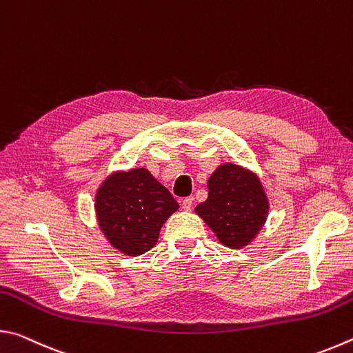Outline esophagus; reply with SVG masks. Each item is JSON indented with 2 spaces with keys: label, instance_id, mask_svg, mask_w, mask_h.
Wrapping results in <instances>:
<instances>
[{
  "label": "esophagus",
  "instance_id": "esophagus-1",
  "mask_svg": "<svg viewBox=\"0 0 353 353\" xmlns=\"http://www.w3.org/2000/svg\"><path fill=\"white\" fill-rule=\"evenodd\" d=\"M193 201H194V198L193 196H188V198H185L183 201H182V208L183 210H191V207H193Z\"/></svg>",
  "mask_w": 353,
  "mask_h": 353
}]
</instances>
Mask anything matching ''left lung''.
Listing matches in <instances>:
<instances>
[{"label":"left lung","mask_w":353,"mask_h":353,"mask_svg":"<svg viewBox=\"0 0 353 353\" xmlns=\"http://www.w3.org/2000/svg\"><path fill=\"white\" fill-rule=\"evenodd\" d=\"M208 198L194 208L225 248L243 249L265 225L270 201L259 176L223 163L208 179Z\"/></svg>","instance_id":"8db88e82"}]
</instances>
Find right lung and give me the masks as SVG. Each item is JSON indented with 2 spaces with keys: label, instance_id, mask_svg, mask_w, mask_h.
<instances>
[{
  "label": "right lung",
  "instance_id": "right-lung-1",
  "mask_svg": "<svg viewBox=\"0 0 353 353\" xmlns=\"http://www.w3.org/2000/svg\"><path fill=\"white\" fill-rule=\"evenodd\" d=\"M179 204L146 168L115 171L94 196L99 229L112 248L139 256L155 246L162 225Z\"/></svg>",
  "mask_w": 353,
  "mask_h": 353
}]
</instances>
